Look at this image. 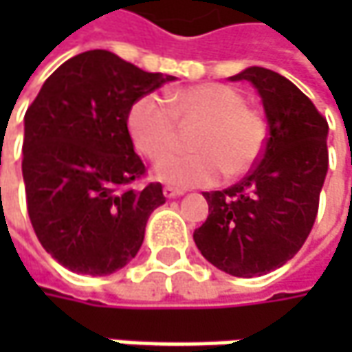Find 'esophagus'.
Wrapping results in <instances>:
<instances>
[{"mask_svg": "<svg viewBox=\"0 0 352 352\" xmlns=\"http://www.w3.org/2000/svg\"><path fill=\"white\" fill-rule=\"evenodd\" d=\"M182 190H178V188H174V186H164V196L166 197H178L182 196Z\"/></svg>", "mask_w": 352, "mask_h": 352, "instance_id": "1", "label": "esophagus"}]
</instances>
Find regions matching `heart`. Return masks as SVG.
Returning <instances> with one entry per match:
<instances>
[{"label": "heart", "instance_id": "1", "mask_svg": "<svg viewBox=\"0 0 352 352\" xmlns=\"http://www.w3.org/2000/svg\"><path fill=\"white\" fill-rule=\"evenodd\" d=\"M168 105L153 94L131 105L127 129L135 148L148 160L168 156L177 142V123L197 124L192 155L168 157L156 168L160 180L176 186H211L221 174L243 176L254 168L268 142V121L247 105L239 89L197 84L168 94Z\"/></svg>", "mask_w": 352, "mask_h": 352}]
</instances>
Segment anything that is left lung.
Returning <instances> with one entry per match:
<instances>
[{
  "instance_id": "8db88e82",
  "label": "left lung",
  "mask_w": 352,
  "mask_h": 352,
  "mask_svg": "<svg viewBox=\"0 0 352 352\" xmlns=\"http://www.w3.org/2000/svg\"><path fill=\"white\" fill-rule=\"evenodd\" d=\"M231 80H249L258 89L268 142L241 182L204 192L210 215L194 241L227 274L263 276L288 263L316 223L329 164V125L304 91L278 72L250 66Z\"/></svg>"
}]
</instances>
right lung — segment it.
I'll use <instances>...</instances> for the list:
<instances>
[{
  "instance_id": "1",
  "label": "right lung",
  "mask_w": 352,
  "mask_h": 352,
  "mask_svg": "<svg viewBox=\"0 0 352 352\" xmlns=\"http://www.w3.org/2000/svg\"><path fill=\"white\" fill-rule=\"evenodd\" d=\"M176 80L109 50H88L48 76L25 113L27 211L48 254L78 274H113L135 258L148 215L166 201L127 129L131 105Z\"/></svg>"
}]
</instances>
